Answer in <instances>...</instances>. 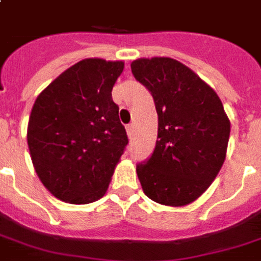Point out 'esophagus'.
<instances>
[{"instance_id": "esophagus-1", "label": "esophagus", "mask_w": 261, "mask_h": 261, "mask_svg": "<svg viewBox=\"0 0 261 261\" xmlns=\"http://www.w3.org/2000/svg\"><path fill=\"white\" fill-rule=\"evenodd\" d=\"M127 134H128V137H131L133 134H134V123L127 124Z\"/></svg>"}]
</instances>
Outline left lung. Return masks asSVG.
<instances>
[{
	"label": "left lung",
	"mask_w": 261,
	"mask_h": 261,
	"mask_svg": "<svg viewBox=\"0 0 261 261\" xmlns=\"http://www.w3.org/2000/svg\"><path fill=\"white\" fill-rule=\"evenodd\" d=\"M133 76L153 96L158 141L152 155L137 165L145 195L167 206L199 198L225 159L229 120L213 88L171 58L138 59Z\"/></svg>",
	"instance_id": "8db88e82"
}]
</instances>
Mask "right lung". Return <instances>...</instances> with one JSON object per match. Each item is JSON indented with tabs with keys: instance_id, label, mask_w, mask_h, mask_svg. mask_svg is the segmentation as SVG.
I'll return each instance as SVG.
<instances>
[{
	"instance_id": "right-lung-1",
	"label": "right lung",
	"mask_w": 261,
	"mask_h": 261,
	"mask_svg": "<svg viewBox=\"0 0 261 261\" xmlns=\"http://www.w3.org/2000/svg\"><path fill=\"white\" fill-rule=\"evenodd\" d=\"M123 62L84 59L37 96L28 144L38 178L58 199L74 204L105 195L128 144L112 88Z\"/></svg>"
}]
</instances>
